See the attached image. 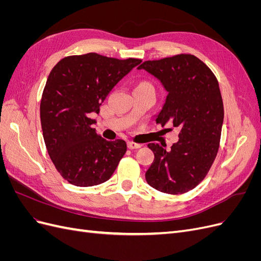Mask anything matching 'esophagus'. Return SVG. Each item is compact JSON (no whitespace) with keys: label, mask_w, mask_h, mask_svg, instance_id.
Masks as SVG:
<instances>
[{"label":"esophagus","mask_w":261,"mask_h":261,"mask_svg":"<svg viewBox=\"0 0 261 261\" xmlns=\"http://www.w3.org/2000/svg\"><path fill=\"white\" fill-rule=\"evenodd\" d=\"M127 146H128V148H129L130 150H134V149H139V148L141 147V145H140V144H136V143H134V141H128V143H127Z\"/></svg>","instance_id":"1"}]
</instances>
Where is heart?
I'll return each instance as SVG.
<instances>
[{
  "label": "heart",
  "mask_w": 261,
  "mask_h": 261,
  "mask_svg": "<svg viewBox=\"0 0 261 261\" xmlns=\"http://www.w3.org/2000/svg\"><path fill=\"white\" fill-rule=\"evenodd\" d=\"M139 85H150L149 83H147V82H143V83H140Z\"/></svg>",
  "instance_id": "obj_1"
}]
</instances>
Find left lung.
Listing matches in <instances>:
<instances>
[{"mask_svg": "<svg viewBox=\"0 0 261 261\" xmlns=\"http://www.w3.org/2000/svg\"><path fill=\"white\" fill-rule=\"evenodd\" d=\"M137 69L152 75L168 92L156 123L171 122L180 129L170 150L167 144L148 145L154 161L146 179L165 194L187 193L206 177L219 150L224 110L217 78L191 54L146 61Z\"/></svg>", "mask_w": 261, "mask_h": 261, "instance_id": "1", "label": "left lung"}]
</instances>
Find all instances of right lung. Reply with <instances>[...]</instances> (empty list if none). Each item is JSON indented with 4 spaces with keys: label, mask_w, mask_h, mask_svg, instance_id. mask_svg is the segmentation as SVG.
<instances>
[{
    "label": "right lung",
    "mask_w": 261,
    "mask_h": 261,
    "mask_svg": "<svg viewBox=\"0 0 261 261\" xmlns=\"http://www.w3.org/2000/svg\"><path fill=\"white\" fill-rule=\"evenodd\" d=\"M141 60H117L97 53L61 60L46 81L40 118L44 143L60 174L75 186L105 183L127 150L124 140L97 134L94 113L124 76Z\"/></svg>",
    "instance_id": "add662e5"
}]
</instances>
